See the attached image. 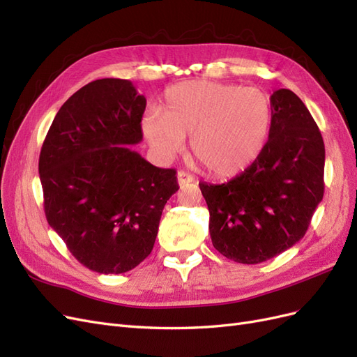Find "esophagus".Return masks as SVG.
Wrapping results in <instances>:
<instances>
[{"instance_id": "esophagus-1", "label": "esophagus", "mask_w": 357, "mask_h": 357, "mask_svg": "<svg viewBox=\"0 0 357 357\" xmlns=\"http://www.w3.org/2000/svg\"><path fill=\"white\" fill-rule=\"evenodd\" d=\"M176 178H178L179 187H184L185 184H188V182H195V181H196L195 176L190 175V173H187V172H184V170H179Z\"/></svg>"}]
</instances>
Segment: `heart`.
<instances>
[{"label":"heart","instance_id":"b5f03b06","mask_svg":"<svg viewBox=\"0 0 357 357\" xmlns=\"http://www.w3.org/2000/svg\"><path fill=\"white\" fill-rule=\"evenodd\" d=\"M271 101L259 88L184 82L167 89L162 110L142 122L149 146L172 155L191 135L190 148L213 175H233L257 158L269 135Z\"/></svg>","mask_w":357,"mask_h":357}]
</instances>
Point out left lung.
Listing matches in <instances>:
<instances>
[{"mask_svg":"<svg viewBox=\"0 0 357 357\" xmlns=\"http://www.w3.org/2000/svg\"><path fill=\"white\" fill-rule=\"evenodd\" d=\"M269 139L252 165L220 185L200 182L212 245L243 264L266 261L299 242L324 192V144L303 101L271 96Z\"/></svg>","mask_w":357,"mask_h":357,"instance_id":"1","label":"left lung"}]
</instances>
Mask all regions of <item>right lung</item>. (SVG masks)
Wrapping results in <instances>:
<instances>
[{
	"label": "right lung",
	"instance_id": "1",
	"mask_svg": "<svg viewBox=\"0 0 357 357\" xmlns=\"http://www.w3.org/2000/svg\"><path fill=\"white\" fill-rule=\"evenodd\" d=\"M145 107L130 80H94L61 106L40 152L49 226L98 273H124L149 256L179 190L175 169L152 166L128 146L144 139Z\"/></svg>",
	"mask_w": 357,
	"mask_h": 357
}]
</instances>
